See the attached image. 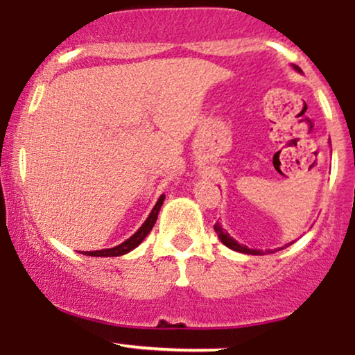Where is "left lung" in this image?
Masks as SVG:
<instances>
[{
	"label": "left lung",
	"instance_id": "1",
	"mask_svg": "<svg viewBox=\"0 0 355 355\" xmlns=\"http://www.w3.org/2000/svg\"><path fill=\"white\" fill-rule=\"evenodd\" d=\"M294 70L300 71V68H299V67H295V64H294ZM214 229H215V232H217V235H218L220 242H222L223 245H227L229 248H232V250L240 252V254H248V255H262V252H260V250H254V248H248V247H245V245H240V243L237 242V240L232 239L230 235L227 234V232L222 229V225H220L218 222L215 223Z\"/></svg>",
	"mask_w": 355,
	"mask_h": 355
}]
</instances>
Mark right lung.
Returning <instances> with one entry per match:
<instances>
[{
  "label": "right lung",
  "mask_w": 355,
  "mask_h": 355,
  "mask_svg": "<svg viewBox=\"0 0 355 355\" xmlns=\"http://www.w3.org/2000/svg\"><path fill=\"white\" fill-rule=\"evenodd\" d=\"M164 200H165V195H160V198H158V202L155 203V207L150 211L148 218L145 220L144 225L138 229L135 234L132 235L130 239H126L123 243H120V245L113 247V248H103V250H93V252H83L85 255H89V257H120V255H125L128 254L130 250H133V248L140 245L141 242H144V239L146 235L150 234V230L153 229L155 222H157V217H158V211H160V207L164 205Z\"/></svg>",
  "instance_id": "right-lung-1"
}]
</instances>
